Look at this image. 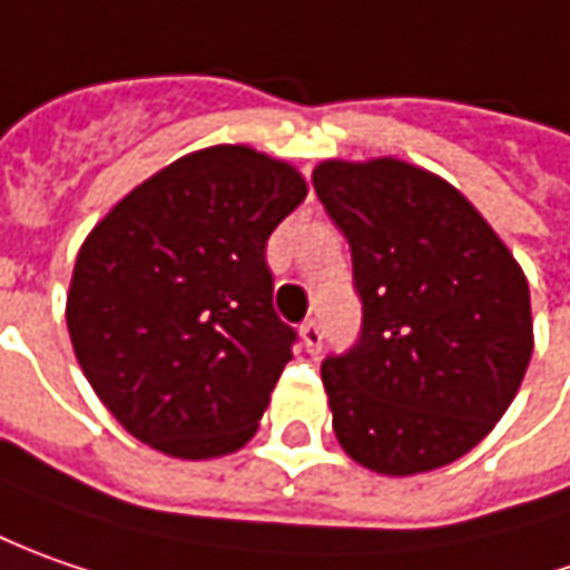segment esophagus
<instances>
[{
  "instance_id": "esophagus-1",
  "label": "esophagus",
  "mask_w": 570,
  "mask_h": 570,
  "mask_svg": "<svg viewBox=\"0 0 570 570\" xmlns=\"http://www.w3.org/2000/svg\"><path fill=\"white\" fill-rule=\"evenodd\" d=\"M299 334H303V344L308 353H318L322 350V324L315 322V318H305Z\"/></svg>"
}]
</instances>
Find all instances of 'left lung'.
<instances>
[{
    "label": "left lung",
    "mask_w": 570,
    "mask_h": 570,
    "mask_svg": "<svg viewBox=\"0 0 570 570\" xmlns=\"http://www.w3.org/2000/svg\"><path fill=\"white\" fill-rule=\"evenodd\" d=\"M315 195L350 243L356 344L322 382L334 435L375 473L463 458L518 394L533 353L530 286L480 210L403 160H327Z\"/></svg>",
    "instance_id": "obj_1"
}]
</instances>
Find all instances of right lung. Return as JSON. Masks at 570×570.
I'll return each mask as SVG.
<instances>
[{"label":"right lung","mask_w":570,"mask_h":570,"mask_svg":"<svg viewBox=\"0 0 570 570\" xmlns=\"http://www.w3.org/2000/svg\"><path fill=\"white\" fill-rule=\"evenodd\" d=\"M303 198L293 167L217 145L94 226L66 322L90 387L138 442L205 461L255 435L296 344L274 312L267 236Z\"/></svg>","instance_id":"1"}]
</instances>
